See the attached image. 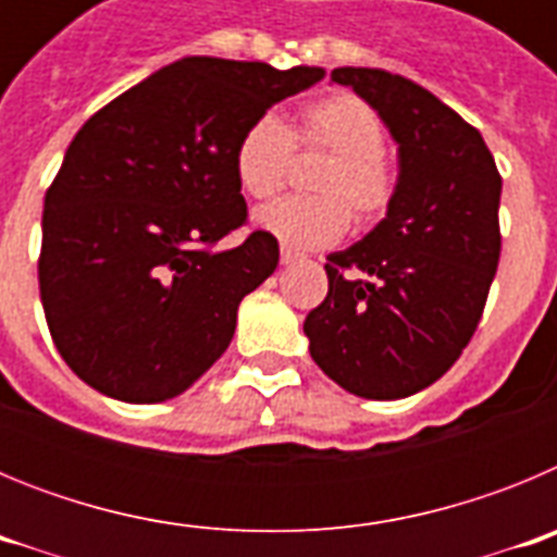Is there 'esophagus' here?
<instances>
[{
  "instance_id": "34e87169",
  "label": "esophagus",
  "mask_w": 557,
  "mask_h": 557,
  "mask_svg": "<svg viewBox=\"0 0 557 557\" xmlns=\"http://www.w3.org/2000/svg\"><path fill=\"white\" fill-rule=\"evenodd\" d=\"M298 259H301V253H298V250L282 245V264H293V262H298Z\"/></svg>"
}]
</instances>
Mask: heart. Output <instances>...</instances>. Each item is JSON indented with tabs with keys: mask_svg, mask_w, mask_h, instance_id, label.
I'll list each match as a JSON object with an SVG mask.
<instances>
[{
	"mask_svg": "<svg viewBox=\"0 0 557 557\" xmlns=\"http://www.w3.org/2000/svg\"><path fill=\"white\" fill-rule=\"evenodd\" d=\"M295 150L326 156L309 178L314 195L264 206L256 214L264 231L295 248H323L346 234L351 214L359 228L387 218L398 195V166L371 102L337 91L304 106L293 131L273 113L256 116L234 147L239 189L253 200L273 198L287 184Z\"/></svg>",
	"mask_w": 557,
	"mask_h": 557,
	"instance_id": "obj_1",
	"label": "heart"
}]
</instances>
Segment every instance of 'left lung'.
I'll return each mask as SVG.
<instances>
[{"mask_svg":"<svg viewBox=\"0 0 557 557\" xmlns=\"http://www.w3.org/2000/svg\"><path fill=\"white\" fill-rule=\"evenodd\" d=\"M398 141L387 218L329 253V293L304 321L309 354L339 387L405 398L444 376L474 337L499 264L502 175L480 131L418 83L339 66Z\"/></svg>","mask_w":557,"mask_h":557,"instance_id":"left-lung-1","label":"left lung"}]
</instances>
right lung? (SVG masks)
Listing matches in <instances>:
<instances>
[{
  "label": "right lung",
  "instance_id": "obj_1",
  "mask_svg": "<svg viewBox=\"0 0 557 557\" xmlns=\"http://www.w3.org/2000/svg\"><path fill=\"white\" fill-rule=\"evenodd\" d=\"M321 66L184 58L102 106L44 198L38 287L52 343L95 391L178 396L228 348L236 309L278 264L234 175L245 127Z\"/></svg>",
  "mask_w": 557,
  "mask_h": 557
}]
</instances>
